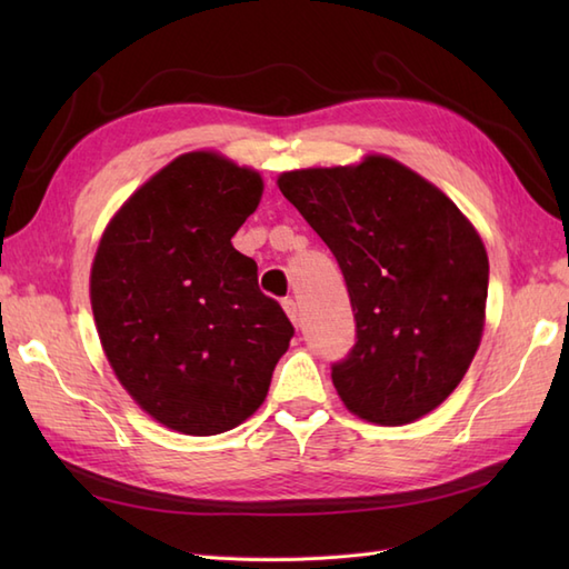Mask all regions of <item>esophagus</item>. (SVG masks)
Here are the masks:
<instances>
[{
  "instance_id": "1",
  "label": "esophagus",
  "mask_w": 569,
  "mask_h": 569,
  "mask_svg": "<svg viewBox=\"0 0 569 569\" xmlns=\"http://www.w3.org/2000/svg\"><path fill=\"white\" fill-rule=\"evenodd\" d=\"M283 310L288 312V318H291V322L298 328V325H300V308H298L296 300L293 298H286L283 300Z\"/></svg>"
}]
</instances>
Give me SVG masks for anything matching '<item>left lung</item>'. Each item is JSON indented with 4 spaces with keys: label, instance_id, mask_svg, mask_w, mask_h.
I'll use <instances>...</instances> for the list:
<instances>
[{
    "label": "left lung",
    "instance_id": "obj_1",
    "mask_svg": "<svg viewBox=\"0 0 569 569\" xmlns=\"http://www.w3.org/2000/svg\"><path fill=\"white\" fill-rule=\"evenodd\" d=\"M278 188L335 253L357 335L332 365L355 416L403 426L462 381L485 330L489 259L465 214L386 156L310 168Z\"/></svg>",
    "mask_w": 569,
    "mask_h": 569
}]
</instances>
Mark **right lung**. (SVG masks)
Masks as SVG:
<instances>
[{"mask_svg":"<svg viewBox=\"0 0 569 569\" xmlns=\"http://www.w3.org/2000/svg\"><path fill=\"white\" fill-rule=\"evenodd\" d=\"M259 173L208 151L178 156L127 200L92 263L104 355L131 398L186 435L237 428L271 386L293 325L232 237Z\"/></svg>","mask_w":569,"mask_h":569,"instance_id":"obj_1","label":"right lung"}]
</instances>
